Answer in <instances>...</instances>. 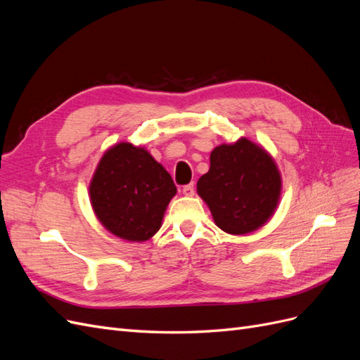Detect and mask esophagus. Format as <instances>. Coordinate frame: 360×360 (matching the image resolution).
<instances>
[{
    "label": "esophagus",
    "instance_id": "34e87169",
    "mask_svg": "<svg viewBox=\"0 0 360 360\" xmlns=\"http://www.w3.org/2000/svg\"><path fill=\"white\" fill-rule=\"evenodd\" d=\"M183 193L186 195V197H192V195L195 193V186H193V183L186 184V186L183 188Z\"/></svg>",
    "mask_w": 360,
    "mask_h": 360
}]
</instances>
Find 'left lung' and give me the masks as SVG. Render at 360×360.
Returning a JSON list of instances; mask_svg holds the SVG:
<instances>
[{
    "mask_svg": "<svg viewBox=\"0 0 360 360\" xmlns=\"http://www.w3.org/2000/svg\"><path fill=\"white\" fill-rule=\"evenodd\" d=\"M197 189L221 230L248 234L275 212L281 176L263 148L242 138L212 151L210 169L200 177Z\"/></svg>",
    "mask_w": 360,
    "mask_h": 360,
    "instance_id": "left-lung-1",
    "label": "left lung"
}]
</instances>
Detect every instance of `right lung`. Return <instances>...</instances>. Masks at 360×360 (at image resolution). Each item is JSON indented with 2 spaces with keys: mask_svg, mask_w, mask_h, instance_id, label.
Here are the masks:
<instances>
[{
  "mask_svg": "<svg viewBox=\"0 0 360 360\" xmlns=\"http://www.w3.org/2000/svg\"><path fill=\"white\" fill-rule=\"evenodd\" d=\"M177 188L147 150L122 143L101 159L90 184L91 205L106 230L144 242L160 228Z\"/></svg>",
  "mask_w": 360,
  "mask_h": 360,
  "instance_id": "right-lung-1",
  "label": "right lung"
}]
</instances>
